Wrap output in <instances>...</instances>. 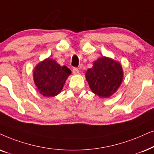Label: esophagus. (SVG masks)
I'll list each match as a JSON object with an SVG mask.
<instances>
[{
	"label": "esophagus",
	"instance_id": "1",
	"mask_svg": "<svg viewBox=\"0 0 154 154\" xmlns=\"http://www.w3.org/2000/svg\"><path fill=\"white\" fill-rule=\"evenodd\" d=\"M72 72L74 75H78V74L79 73V69L77 68V67H73L72 68Z\"/></svg>",
	"mask_w": 154,
	"mask_h": 154
}]
</instances>
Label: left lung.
Instances as JSON below:
<instances>
[{
	"instance_id": "8db88e82",
	"label": "left lung",
	"mask_w": 154,
	"mask_h": 154,
	"mask_svg": "<svg viewBox=\"0 0 154 154\" xmlns=\"http://www.w3.org/2000/svg\"><path fill=\"white\" fill-rule=\"evenodd\" d=\"M85 76L93 93L101 98H108L120 87L123 71L120 63L103 56L94 63Z\"/></svg>"
}]
</instances>
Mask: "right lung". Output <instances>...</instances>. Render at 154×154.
<instances>
[{"instance_id": "add662e5", "label": "right lung", "mask_w": 154, "mask_h": 154, "mask_svg": "<svg viewBox=\"0 0 154 154\" xmlns=\"http://www.w3.org/2000/svg\"><path fill=\"white\" fill-rule=\"evenodd\" d=\"M71 73L66 66H60L56 60L48 58L36 65L33 77L38 92L46 97H52L60 93Z\"/></svg>"}]
</instances>
